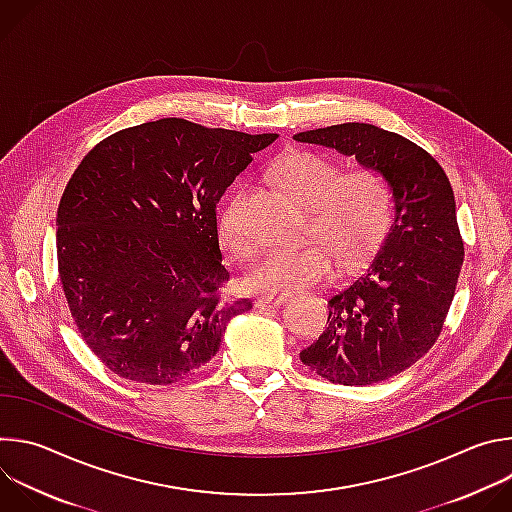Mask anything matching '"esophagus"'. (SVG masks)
Listing matches in <instances>:
<instances>
[{
	"label": "esophagus",
	"mask_w": 512,
	"mask_h": 512,
	"mask_svg": "<svg viewBox=\"0 0 512 512\" xmlns=\"http://www.w3.org/2000/svg\"><path fill=\"white\" fill-rule=\"evenodd\" d=\"M283 302H287L285 298H277V296H261L255 300V308H265V306H281Z\"/></svg>",
	"instance_id": "1"
}]
</instances>
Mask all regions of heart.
<instances>
[{
  "mask_svg": "<svg viewBox=\"0 0 512 512\" xmlns=\"http://www.w3.org/2000/svg\"><path fill=\"white\" fill-rule=\"evenodd\" d=\"M271 174L291 198L308 206V235L320 241L265 253L245 277L251 291L296 294L332 275V255L340 265L352 267L369 259L383 243L391 227L393 192L379 170L358 168L344 174L328 156L298 150L279 158ZM216 233L235 259L247 261L255 255L257 237L249 225L247 186L233 188L218 208Z\"/></svg>",
  "mask_w": 512,
  "mask_h": 512,
  "instance_id": "1",
  "label": "heart"
}]
</instances>
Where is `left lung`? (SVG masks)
I'll list each match as a JSON object with an SVG mask.
<instances>
[{"mask_svg": "<svg viewBox=\"0 0 512 512\" xmlns=\"http://www.w3.org/2000/svg\"><path fill=\"white\" fill-rule=\"evenodd\" d=\"M375 168L391 184L393 225L369 267L328 300L326 330L300 352L338 385H373L415 364L440 336L454 300L464 243L444 168L413 141L369 123L294 135Z\"/></svg>", "mask_w": 512, "mask_h": 512, "instance_id": "left-lung-1", "label": "left lung"}]
</instances>
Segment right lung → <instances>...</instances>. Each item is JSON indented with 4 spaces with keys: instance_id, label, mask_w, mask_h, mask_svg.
Instances as JSON below:
<instances>
[{
    "instance_id": "right-lung-1",
    "label": "right lung",
    "mask_w": 512,
    "mask_h": 512,
    "mask_svg": "<svg viewBox=\"0 0 512 512\" xmlns=\"http://www.w3.org/2000/svg\"><path fill=\"white\" fill-rule=\"evenodd\" d=\"M277 133L168 117L97 143L56 214L58 275L75 324L121 379L172 385L218 352L231 302L216 204Z\"/></svg>"
}]
</instances>
